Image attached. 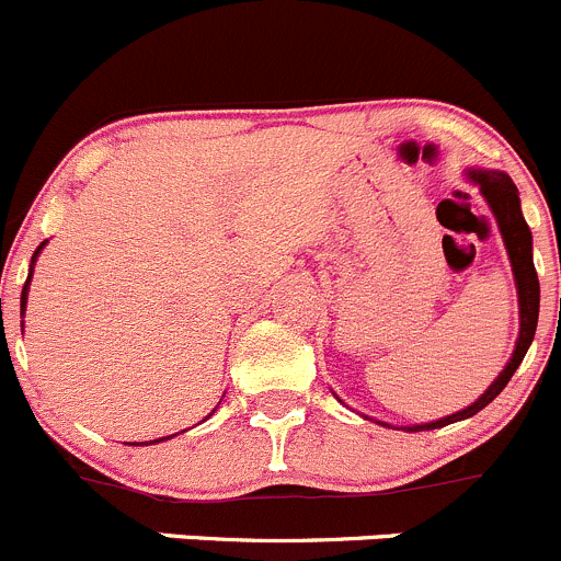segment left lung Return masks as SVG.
<instances>
[{
    "label": "left lung",
    "mask_w": 561,
    "mask_h": 561,
    "mask_svg": "<svg viewBox=\"0 0 561 561\" xmlns=\"http://www.w3.org/2000/svg\"><path fill=\"white\" fill-rule=\"evenodd\" d=\"M471 180L480 185L482 196L485 202L491 204L493 215H496L499 231L504 237V245H507L510 253V264H513L515 273V286H518V305H520V332H518V343H515V352L510 357V363L504 365L502 374L496 376L491 387L485 390V396L480 401H474L471 407L463 409V412L450 414L445 420H436V423H425V425H414V428H403V431H431V428H442V425L458 423V420H467L471 414H477L480 409H485L499 392L507 387V381L513 379V374L518 370V365L524 363L526 352H529L531 341H535V330H537V313H540V280H537L535 273V262H531V231L526 226L524 215H520V202H518V187L513 185L507 174L502 171H469Z\"/></svg>",
    "instance_id": "1"
}]
</instances>
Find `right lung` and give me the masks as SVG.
<instances>
[{"label": "right lung", "mask_w": 561, "mask_h": 561, "mask_svg": "<svg viewBox=\"0 0 561 561\" xmlns=\"http://www.w3.org/2000/svg\"><path fill=\"white\" fill-rule=\"evenodd\" d=\"M43 245H46V242H41V248H37V251H35V256L43 251ZM35 256H32V262H35ZM30 275H32V273H30ZM26 286H30V278H26L24 291H21V313H24V305H26ZM163 439H169V436H163ZM163 439H154V442H163ZM154 442H144V445H154Z\"/></svg>", "instance_id": "right-lung-1"}]
</instances>
